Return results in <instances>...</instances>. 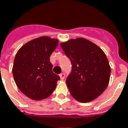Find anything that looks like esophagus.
I'll use <instances>...</instances> for the list:
<instances>
[{
  "instance_id": "1",
  "label": "esophagus",
  "mask_w": 128,
  "mask_h": 128,
  "mask_svg": "<svg viewBox=\"0 0 128 128\" xmlns=\"http://www.w3.org/2000/svg\"><path fill=\"white\" fill-rule=\"evenodd\" d=\"M59 76L60 78V79H61V80H63V79L65 78V77H66V74H64V73H61Z\"/></svg>"
}]
</instances>
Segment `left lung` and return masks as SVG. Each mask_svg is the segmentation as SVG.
<instances>
[{"mask_svg": "<svg viewBox=\"0 0 128 128\" xmlns=\"http://www.w3.org/2000/svg\"><path fill=\"white\" fill-rule=\"evenodd\" d=\"M60 46L72 63L66 79L71 95L87 103L100 96L108 86L111 69L103 51L83 38L69 40Z\"/></svg>", "mask_w": 128, "mask_h": 128, "instance_id": "1", "label": "left lung"}]
</instances>
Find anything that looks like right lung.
Instances as JSON below:
<instances>
[{
    "label": "right lung",
    "mask_w": 128,
    "mask_h": 128,
    "mask_svg": "<svg viewBox=\"0 0 128 128\" xmlns=\"http://www.w3.org/2000/svg\"><path fill=\"white\" fill-rule=\"evenodd\" d=\"M58 40L42 36L30 40L16 54L12 72L18 89L33 100L49 97L56 87L60 76L52 72L50 61Z\"/></svg>",
    "instance_id": "obj_1"
}]
</instances>
